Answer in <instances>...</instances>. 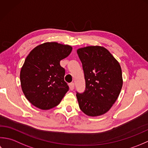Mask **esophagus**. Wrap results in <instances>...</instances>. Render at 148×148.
<instances>
[{
	"label": "esophagus",
	"instance_id": "1",
	"mask_svg": "<svg viewBox=\"0 0 148 148\" xmlns=\"http://www.w3.org/2000/svg\"><path fill=\"white\" fill-rule=\"evenodd\" d=\"M69 87H70V89L71 90V91H73V90L74 89V87H75V84L74 83H70V84H69Z\"/></svg>",
	"mask_w": 148,
	"mask_h": 148
}]
</instances>
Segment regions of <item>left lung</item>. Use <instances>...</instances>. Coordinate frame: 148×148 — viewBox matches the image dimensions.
<instances>
[{"mask_svg":"<svg viewBox=\"0 0 148 148\" xmlns=\"http://www.w3.org/2000/svg\"><path fill=\"white\" fill-rule=\"evenodd\" d=\"M86 81L84 92H77L80 110L89 116H98L110 110L123 86L121 68L109 51L99 46L77 50Z\"/></svg>","mask_w":148,"mask_h":148,"instance_id":"1","label":"left lung"}]
</instances>
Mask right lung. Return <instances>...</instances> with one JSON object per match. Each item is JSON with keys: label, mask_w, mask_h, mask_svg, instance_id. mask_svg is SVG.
<instances>
[{"label": "right lung", "mask_w": 148, "mask_h": 148, "mask_svg": "<svg viewBox=\"0 0 148 148\" xmlns=\"http://www.w3.org/2000/svg\"><path fill=\"white\" fill-rule=\"evenodd\" d=\"M69 45L47 42L35 47L20 71L24 95L34 106L49 110L58 105L69 90L64 79L65 70L60 61L71 52Z\"/></svg>", "instance_id": "1"}]
</instances>
